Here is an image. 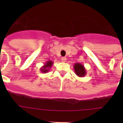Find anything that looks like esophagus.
<instances>
[{"instance_id": "esophagus-1", "label": "esophagus", "mask_w": 123, "mask_h": 123, "mask_svg": "<svg viewBox=\"0 0 123 123\" xmlns=\"http://www.w3.org/2000/svg\"><path fill=\"white\" fill-rule=\"evenodd\" d=\"M66 60H67L66 57H62L61 58V61L63 62H65L66 61Z\"/></svg>"}]
</instances>
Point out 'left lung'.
<instances>
[{
    "mask_svg": "<svg viewBox=\"0 0 123 123\" xmlns=\"http://www.w3.org/2000/svg\"><path fill=\"white\" fill-rule=\"evenodd\" d=\"M74 70H75V74L79 77H84L86 76V69L83 64L80 63H75L73 66Z\"/></svg>",
    "mask_w": 123,
    "mask_h": 123,
    "instance_id": "8db88e82",
    "label": "left lung"
}]
</instances>
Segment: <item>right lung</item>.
Here are the masks:
<instances>
[{"label":"right lung","mask_w":123,"mask_h":123,"mask_svg":"<svg viewBox=\"0 0 123 123\" xmlns=\"http://www.w3.org/2000/svg\"><path fill=\"white\" fill-rule=\"evenodd\" d=\"M53 64H54V62L52 61H48L47 62H46L44 65L40 68V71H41V73H46L48 71H49L50 69L53 66Z\"/></svg>","instance_id":"right-lung-1"}]
</instances>
